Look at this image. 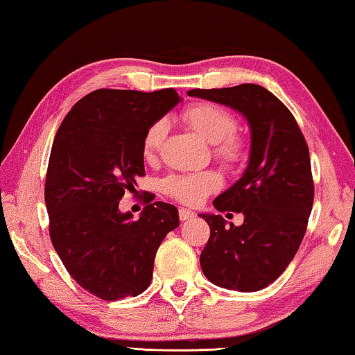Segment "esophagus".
Masks as SVG:
<instances>
[{
  "mask_svg": "<svg viewBox=\"0 0 355 355\" xmlns=\"http://www.w3.org/2000/svg\"><path fill=\"white\" fill-rule=\"evenodd\" d=\"M193 216H196V213H193V211L187 210V208H179V220H181V221H187Z\"/></svg>",
  "mask_w": 355,
  "mask_h": 355,
  "instance_id": "34e87169",
  "label": "esophagus"
}]
</instances>
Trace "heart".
I'll return each instance as SVG.
<instances>
[{
    "label": "heart",
    "instance_id": "obj_1",
    "mask_svg": "<svg viewBox=\"0 0 355 355\" xmlns=\"http://www.w3.org/2000/svg\"><path fill=\"white\" fill-rule=\"evenodd\" d=\"M182 119L191 125L203 140L211 144V152L218 162L227 168L239 166L249 155V147L244 137L236 134V116L220 105L202 103L191 105L184 110ZM166 121L158 119L145 130L142 140V155L147 162H153L166 137ZM164 193L174 200L197 205L208 193L216 192L221 187V176L216 171H202L191 174H171L164 178L162 184Z\"/></svg>",
    "mask_w": 355,
    "mask_h": 355
}]
</instances>
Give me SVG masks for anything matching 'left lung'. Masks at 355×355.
I'll list each match as a JSON object with an SVG mask.
<instances>
[{"label":"left lung","mask_w":355,"mask_h":355,"mask_svg":"<svg viewBox=\"0 0 355 355\" xmlns=\"http://www.w3.org/2000/svg\"><path fill=\"white\" fill-rule=\"evenodd\" d=\"M187 95L231 106L249 121V164L213 200L218 211L242 213L244 223L226 226L221 215H200L210 226L200 266L220 288L260 291L286 270L307 231L313 205L307 142L293 113L261 85L193 89Z\"/></svg>","instance_id":"1"}]
</instances>
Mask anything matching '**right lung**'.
I'll return each instance as SVG.
<instances>
[{
    "label": "right lung",
    "instance_id": "obj_1",
    "mask_svg": "<svg viewBox=\"0 0 355 355\" xmlns=\"http://www.w3.org/2000/svg\"><path fill=\"white\" fill-rule=\"evenodd\" d=\"M181 100L174 89H98L72 106L48 162L50 237L77 284L103 300L135 297L150 286L159 244L179 226L178 208L147 193L139 220L119 211L145 174V130Z\"/></svg>",
    "mask_w": 355,
    "mask_h": 355
}]
</instances>
